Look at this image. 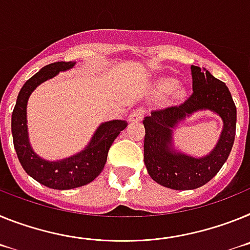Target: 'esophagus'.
<instances>
[{"mask_svg": "<svg viewBox=\"0 0 250 250\" xmlns=\"http://www.w3.org/2000/svg\"><path fill=\"white\" fill-rule=\"evenodd\" d=\"M145 113H146V109H145V108H136V109L129 114V121H131V122H138V121H141V119L145 117Z\"/></svg>", "mask_w": 250, "mask_h": 250, "instance_id": "34e87169", "label": "esophagus"}]
</instances>
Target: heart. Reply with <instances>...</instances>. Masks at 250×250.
<instances>
[{"instance_id": "b5f03b06", "label": "heart", "mask_w": 250, "mask_h": 250, "mask_svg": "<svg viewBox=\"0 0 250 250\" xmlns=\"http://www.w3.org/2000/svg\"><path fill=\"white\" fill-rule=\"evenodd\" d=\"M171 86H172V82H164L162 83V88L165 89H170Z\"/></svg>"}]
</instances>
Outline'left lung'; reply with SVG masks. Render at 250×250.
<instances>
[{
    "instance_id": "obj_1",
    "label": "left lung",
    "mask_w": 250,
    "mask_h": 250,
    "mask_svg": "<svg viewBox=\"0 0 250 250\" xmlns=\"http://www.w3.org/2000/svg\"><path fill=\"white\" fill-rule=\"evenodd\" d=\"M192 93L179 105L157 108L145 117V165L148 175L165 188L192 190L205 185L229 157L235 138L236 107L229 89L208 70L191 65ZM210 109L225 122L221 140L210 155L194 159L172 148V128L191 112Z\"/></svg>"
}]
</instances>
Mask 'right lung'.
<instances>
[{"label":"right lung","instance_id":"obj_1","mask_svg":"<svg viewBox=\"0 0 250 250\" xmlns=\"http://www.w3.org/2000/svg\"><path fill=\"white\" fill-rule=\"evenodd\" d=\"M74 62H58L49 64L30 78L17 95L12 112L11 131L17 157L23 170L42 185L58 190H69L84 186L98 176L107 162L108 151L121 132L127 127L125 121L105 122L97 129L84 151L62 161L50 162L35 155L30 147L26 125V105L34 89L45 80L55 77L62 70L74 66Z\"/></svg>","mask_w":250,"mask_h":250}]
</instances>
